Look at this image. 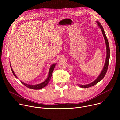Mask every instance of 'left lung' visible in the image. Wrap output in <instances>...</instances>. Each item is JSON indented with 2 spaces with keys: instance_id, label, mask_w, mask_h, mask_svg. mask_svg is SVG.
Instances as JSON below:
<instances>
[{
  "instance_id": "obj_1",
  "label": "left lung",
  "mask_w": 120,
  "mask_h": 120,
  "mask_svg": "<svg viewBox=\"0 0 120 120\" xmlns=\"http://www.w3.org/2000/svg\"><path fill=\"white\" fill-rule=\"evenodd\" d=\"M96 22L97 24V26H98V27L101 29L102 35H103L104 39H105V45H106V59H105V63L104 66L103 68H102V70L101 71V73L100 74V75H99V76L97 77V78L94 81H93L92 82L89 83V84H85V85H82V84H78L77 83V84L79 86H80L81 88H87L91 86H94L95 84H97L98 82H99L100 81H101L102 79L104 78V77H105L107 71V69H108V65H109V59H110V47H109V43H108V41L107 39V38L106 37V36L105 35V32L104 29L103 27L101 25V24L97 21H96Z\"/></svg>"
}]
</instances>
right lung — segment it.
Instances as JSON below:
<instances>
[{
	"mask_svg": "<svg viewBox=\"0 0 120 120\" xmlns=\"http://www.w3.org/2000/svg\"><path fill=\"white\" fill-rule=\"evenodd\" d=\"M56 64L57 63H55V64H52V65L50 66V68H49V73H48V76H47V78L44 82H41L40 83H39V84H33V85H32V84H27V83H24V82H23L21 81H20V82L22 84H23L24 85H25V86L26 87H27V88H30V89H35V90L41 89L45 87L46 85L48 84V83H49V81H50L51 78V77H52V73H53V70L54 69L56 65ZM10 67H11L12 72L14 75L15 76V77L16 78H18V77H17V76L15 75V73H14V71H13V70L12 69L11 65L10 64Z\"/></svg>",
	"mask_w": 120,
	"mask_h": 120,
	"instance_id": "obj_1",
	"label": "right lung"
}]
</instances>
